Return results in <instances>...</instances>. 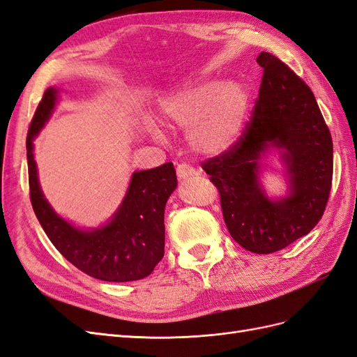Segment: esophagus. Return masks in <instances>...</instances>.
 I'll return each mask as SVG.
<instances>
[{"instance_id": "esophagus-1", "label": "esophagus", "mask_w": 357, "mask_h": 357, "mask_svg": "<svg viewBox=\"0 0 357 357\" xmlns=\"http://www.w3.org/2000/svg\"><path fill=\"white\" fill-rule=\"evenodd\" d=\"M195 174H198L197 169L193 168V167H190V165H188V164H180L177 167V177L180 180H186V178L195 176Z\"/></svg>"}]
</instances>
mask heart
<instances>
[{
  "mask_svg": "<svg viewBox=\"0 0 357 357\" xmlns=\"http://www.w3.org/2000/svg\"><path fill=\"white\" fill-rule=\"evenodd\" d=\"M248 109V93L240 84L205 80L171 93L160 102L164 121L190 128L189 143L202 155H219L238 138ZM160 137V131L152 128Z\"/></svg>",
  "mask_w": 357,
  "mask_h": 357,
  "instance_id": "b5f03b06",
  "label": "heart"
}]
</instances>
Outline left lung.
Instances as JSON below:
<instances>
[{
	"label": "left lung",
	"instance_id": "1",
	"mask_svg": "<svg viewBox=\"0 0 357 357\" xmlns=\"http://www.w3.org/2000/svg\"><path fill=\"white\" fill-rule=\"evenodd\" d=\"M250 121L229 150L202 162L220 193L232 238L245 250L268 255L307 235L325 213L332 186L333 147L329 128L308 84L268 52ZM283 149L289 195L273 202L258 183L260 158Z\"/></svg>",
	"mask_w": 357,
	"mask_h": 357
}]
</instances>
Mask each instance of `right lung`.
I'll return each mask as SVG.
<instances>
[{
    "label": "right lung",
    "instance_id": "right-lung-1",
    "mask_svg": "<svg viewBox=\"0 0 357 357\" xmlns=\"http://www.w3.org/2000/svg\"><path fill=\"white\" fill-rule=\"evenodd\" d=\"M58 89L49 88L32 117L26 137L29 198L52 244L70 264L104 282H135L147 277L164 257V213L177 188L171 162L132 174L128 192L113 219L101 228L82 231L52 210L40 189L34 160V138L55 109Z\"/></svg>",
    "mask_w": 357,
    "mask_h": 357
}]
</instances>
